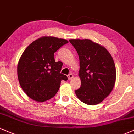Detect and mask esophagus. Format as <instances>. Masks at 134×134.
I'll return each mask as SVG.
<instances>
[{"mask_svg": "<svg viewBox=\"0 0 134 134\" xmlns=\"http://www.w3.org/2000/svg\"><path fill=\"white\" fill-rule=\"evenodd\" d=\"M67 77H68V79L70 80V79H72L74 77V75L72 74H69V75H67Z\"/></svg>", "mask_w": 134, "mask_h": 134, "instance_id": "34e87169", "label": "esophagus"}]
</instances>
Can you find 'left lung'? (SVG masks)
<instances>
[{
	"mask_svg": "<svg viewBox=\"0 0 134 134\" xmlns=\"http://www.w3.org/2000/svg\"><path fill=\"white\" fill-rule=\"evenodd\" d=\"M80 60L79 75L81 85L75 90L80 101L96 105L104 100L113 89L116 79L115 64L104 47L89 39H70Z\"/></svg>",
	"mask_w": 134,
	"mask_h": 134,
	"instance_id": "obj_1",
	"label": "left lung"
}]
</instances>
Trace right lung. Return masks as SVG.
<instances>
[{"label": "right lung", "mask_w": 134, "mask_h": 134, "mask_svg": "<svg viewBox=\"0 0 134 134\" xmlns=\"http://www.w3.org/2000/svg\"><path fill=\"white\" fill-rule=\"evenodd\" d=\"M69 42L54 37H42L30 43L24 51L17 65L19 83L30 99L45 102L52 98L60 88L62 62H55L54 53Z\"/></svg>", "instance_id": "1"}]
</instances>
